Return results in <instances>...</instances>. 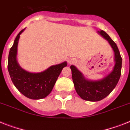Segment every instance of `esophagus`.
<instances>
[{"label":"esophagus","instance_id":"obj_1","mask_svg":"<svg viewBox=\"0 0 130 130\" xmlns=\"http://www.w3.org/2000/svg\"><path fill=\"white\" fill-rule=\"evenodd\" d=\"M74 62V60H72V59H70L69 60H68V63H69V64H71Z\"/></svg>","mask_w":130,"mask_h":130}]
</instances>
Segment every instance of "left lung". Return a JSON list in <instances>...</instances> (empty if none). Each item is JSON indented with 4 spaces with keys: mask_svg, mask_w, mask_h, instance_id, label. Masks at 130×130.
<instances>
[{
    "mask_svg": "<svg viewBox=\"0 0 130 130\" xmlns=\"http://www.w3.org/2000/svg\"><path fill=\"white\" fill-rule=\"evenodd\" d=\"M98 33L108 42L114 52L115 64L111 72L101 80H91L86 78L76 66H70L72 80L77 94L82 99L90 102L100 101L108 96L116 86L122 70V59L116 44L104 30L98 31Z\"/></svg>",
    "mask_w": 130,
    "mask_h": 130,
    "instance_id": "1",
    "label": "left lung"
}]
</instances>
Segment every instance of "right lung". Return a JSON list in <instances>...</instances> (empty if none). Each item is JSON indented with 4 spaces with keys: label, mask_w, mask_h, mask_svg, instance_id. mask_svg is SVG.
Wrapping results in <instances>:
<instances>
[{
    "label": "right lung",
    "mask_w": 130,
    "mask_h": 130,
    "mask_svg": "<svg viewBox=\"0 0 130 130\" xmlns=\"http://www.w3.org/2000/svg\"><path fill=\"white\" fill-rule=\"evenodd\" d=\"M24 30L19 33L10 48L8 59V72L12 82L21 94L30 99H42L52 92L62 70L67 66V62L53 65L38 73L29 72L22 68L17 62V56L19 38Z\"/></svg>",
    "instance_id": "1"
}]
</instances>
